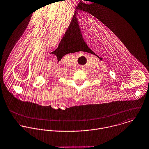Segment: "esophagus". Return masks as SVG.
<instances>
[{"label": "esophagus", "instance_id": "34e87169", "mask_svg": "<svg viewBox=\"0 0 149 149\" xmlns=\"http://www.w3.org/2000/svg\"><path fill=\"white\" fill-rule=\"evenodd\" d=\"M83 67L81 66L79 67V69H81V70H82V69H83Z\"/></svg>", "mask_w": 149, "mask_h": 149}]
</instances>
